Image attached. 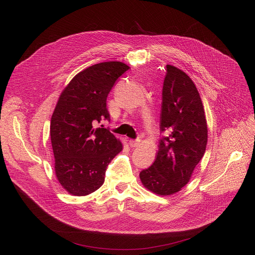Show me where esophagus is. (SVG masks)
Masks as SVG:
<instances>
[{"instance_id": "1", "label": "esophagus", "mask_w": 255, "mask_h": 255, "mask_svg": "<svg viewBox=\"0 0 255 255\" xmlns=\"http://www.w3.org/2000/svg\"><path fill=\"white\" fill-rule=\"evenodd\" d=\"M139 142H140L139 138H137V139H130L129 140V144H130V146H132V148H134V146H136Z\"/></svg>"}]
</instances>
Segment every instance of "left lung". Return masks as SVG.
Here are the masks:
<instances>
[{
    "label": "left lung",
    "instance_id": "8db88e82",
    "mask_svg": "<svg viewBox=\"0 0 255 255\" xmlns=\"http://www.w3.org/2000/svg\"><path fill=\"white\" fill-rule=\"evenodd\" d=\"M160 131L166 132V135L159 140L154 163L141 170L139 178L150 191L170 195L189 182L208 141L207 120L199 93L192 79L171 65H166Z\"/></svg>",
    "mask_w": 255,
    "mask_h": 255
}]
</instances>
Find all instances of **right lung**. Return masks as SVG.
I'll return each mask as SVG.
<instances>
[{"mask_svg": "<svg viewBox=\"0 0 255 255\" xmlns=\"http://www.w3.org/2000/svg\"><path fill=\"white\" fill-rule=\"evenodd\" d=\"M129 69L122 62H103L77 73L61 93L50 120L56 176L72 195L84 196L104 183L107 165L123 149L106 128V98L117 79Z\"/></svg>", "mask_w": 255, "mask_h": 255, "instance_id": "1", "label": "right lung"}]
</instances>
